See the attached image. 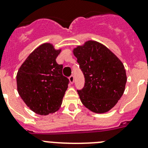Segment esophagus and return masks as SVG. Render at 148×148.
Returning a JSON list of instances; mask_svg holds the SVG:
<instances>
[{"mask_svg": "<svg viewBox=\"0 0 148 148\" xmlns=\"http://www.w3.org/2000/svg\"><path fill=\"white\" fill-rule=\"evenodd\" d=\"M69 80H70V84H73V82H74V76H73V75H70V76L69 77Z\"/></svg>", "mask_w": 148, "mask_h": 148, "instance_id": "obj_1", "label": "esophagus"}]
</instances>
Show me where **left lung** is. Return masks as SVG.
I'll return each instance as SVG.
<instances>
[{"instance_id":"obj_1","label":"left lung","mask_w":148,"mask_h":148,"mask_svg":"<svg viewBox=\"0 0 148 148\" xmlns=\"http://www.w3.org/2000/svg\"><path fill=\"white\" fill-rule=\"evenodd\" d=\"M73 52L85 78L84 88L77 90L81 101L92 112L107 113L125 92L124 64L107 47L95 40H87Z\"/></svg>"}]
</instances>
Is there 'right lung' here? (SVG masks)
Segmentation results:
<instances>
[{
    "label": "right lung",
    "mask_w": 148,
    "mask_h": 148,
    "mask_svg": "<svg viewBox=\"0 0 148 148\" xmlns=\"http://www.w3.org/2000/svg\"><path fill=\"white\" fill-rule=\"evenodd\" d=\"M61 51L50 43L41 44L30 53L17 73L18 94L38 115L58 110L68 87L69 79L63 75V65L56 61Z\"/></svg>",
    "instance_id": "right-lung-1"
}]
</instances>
